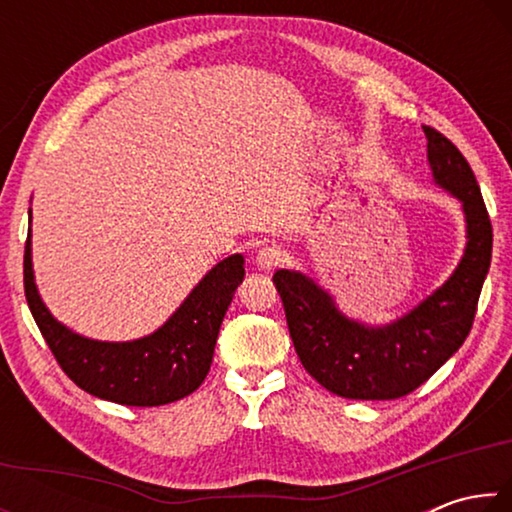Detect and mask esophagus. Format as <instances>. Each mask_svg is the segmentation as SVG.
<instances>
[{"mask_svg":"<svg viewBox=\"0 0 512 512\" xmlns=\"http://www.w3.org/2000/svg\"><path fill=\"white\" fill-rule=\"evenodd\" d=\"M280 262H282V253H280V248H275V246L259 248L255 255V266L264 273H273L275 268L280 266Z\"/></svg>","mask_w":512,"mask_h":512,"instance_id":"1","label":"esophagus"}]
</instances>
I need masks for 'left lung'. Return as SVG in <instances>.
<instances>
[{"label":"left lung","mask_w":512,"mask_h":512,"mask_svg":"<svg viewBox=\"0 0 512 512\" xmlns=\"http://www.w3.org/2000/svg\"><path fill=\"white\" fill-rule=\"evenodd\" d=\"M422 128L433 183L465 216L463 257L436 291L391 323L368 325L345 316L309 275L287 268L273 275L302 366L348 400H397L422 386L470 334L490 268L492 225L470 164L436 128Z\"/></svg>","instance_id":"8db88e82"}]
</instances>
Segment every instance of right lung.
Returning <instances> with one entry per match:
<instances>
[{
    "instance_id": "right-lung-1",
    "label": "right lung",
    "mask_w": 512,
    "mask_h": 512,
    "mask_svg": "<svg viewBox=\"0 0 512 512\" xmlns=\"http://www.w3.org/2000/svg\"><path fill=\"white\" fill-rule=\"evenodd\" d=\"M244 275V255L225 257L155 332L133 341H97L54 318L33 275L31 230L24 248V293L60 368L85 393L124 406L169 404L203 384L223 316Z\"/></svg>"
}]
</instances>
